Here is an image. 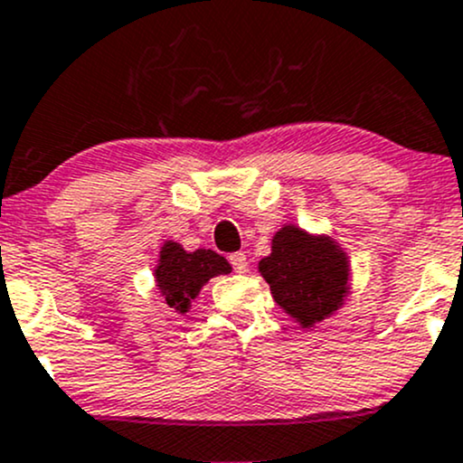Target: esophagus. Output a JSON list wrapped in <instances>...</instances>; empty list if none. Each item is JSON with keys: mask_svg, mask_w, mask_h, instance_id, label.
Instances as JSON below:
<instances>
[{"mask_svg": "<svg viewBox=\"0 0 463 463\" xmlns=\"http://www.w3.org/2000/svg\"><path fill=\"white\" fill-rule=\"evenodd\" d=\"M228 261L232 264V270H235V273H246V270H249V258H246L244 253L228 255Z\"/></svg>", "mask_w": 463, "mask_h": 463, "instance_id": "1", "label": "esophagus"}]
</instances>
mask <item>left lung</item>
<instances>
[{
	"label": "left lung",
	"mask_w": 463,
	"mask_h": 463,
	"mask_svg": "<svg viewBox=\"0 0 463 463\" xmlns=\"http://www.w3.org/2000/svg\"><path fill=\"white\" fill-rule=\"evenodd\" d=\"M260 273L275 302L305 329L329 318L349 288L347 255L329 237L309 235L296 226L275 232Z\"/></svg>",
	"instance_id": "1"
}]
</instances>
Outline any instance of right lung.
<instances>
[{
    "label": "right lung",
    "mask_w": 463,
    "mask_h": 463,
    "mask_svg": "<svg viewBox=\"0 0 463 463\" xmlns=\"http://www.w3.org/2000/svg\"><path fill=\"white\" fill-rule=\"evenodd\" d=\"M231 273V264L214 250L199 249L194 253L181 249L176 241H165L154 269L156 287L165 305L176 314H185L202 287L214 275Z\"/></svg>",
    "instance_id": "right-lung-1"
}]
</instances>
